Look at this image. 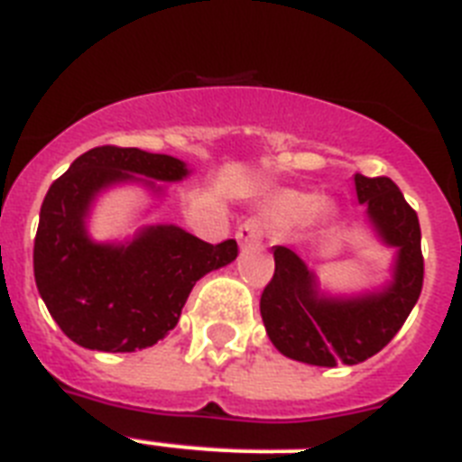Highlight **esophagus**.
<instances>
[{
  "instance_id": "34e87169",
  "label": "esophagus",
  "mask_w": 462,
  "mask_h": 462,
  "mask_svg": "<svg viewBox=\"0 0 462 462\" xmlns=\"http://www.w3.org/2000/svg\"><path fill=\"white\" fill-rule=\"evenodd\" d=\"M236 236H238L240 245H253V243H259V240L264 238V226H262L257 217H250V219L240 224Z\"/></svg>"
}]
</instances>
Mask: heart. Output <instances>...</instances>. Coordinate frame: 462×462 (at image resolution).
<instances>
[{"instance_id":"obj_1","label":"heart","mask_w":462,"mask_h":462,"mask_svg":"<svg viewBox=\"0 0 462 462\" xmlns=\"http://www.w3.org/2000/svg\"><path fill=\"white\" fill-rule=\"evenodd\" d=\"M266 212L278 226H295L302 219H326L328 205L319 203L311 193L302 190H281L266 203Z\"/></svg>"}]
</instances>
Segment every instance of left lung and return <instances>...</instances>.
<instances>
[{
	"instance_id": "left-lung-1",
	"label": "left lung",
	"mask_w": 462,
	"mask_h": 462,
	"mask_svg": "<svg viewBox=\"0 0 462 462\" xmlns=\"http://www.w3.org/2000/svg\"><path fill=\"white\" fill-rule=\"evenodd\" d=\"M356 196L368 208L373 226L399 250L394 283L359 300H328L319 295L314 276L292 250L273 247L272 281L259 311L266 335L278 352L311 365L361 364L399 333L422 291L420 222L390 177L356 174Z\"/></svg>"
}]
</instances>
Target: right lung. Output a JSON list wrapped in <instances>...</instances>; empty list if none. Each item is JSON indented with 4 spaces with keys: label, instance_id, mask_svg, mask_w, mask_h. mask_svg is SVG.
Masks as SVG:
<instances>
[{
    "label": "right lung",
    "instance_id": "add662e5",
    "mask_svg": "<svg viewBox=\"0 0 462 462\" xmlns=\"http://www.w3.org/2000/svg\"><path fill=\"white\" fill-rule=\"evenodd\" d=\"M134 174L179 181L181 160L98 146L49 186L34 236V283L59 328L87 349L134 352L177 326L198 278L238 257L234 238L205 243L179 226H148L129 245H97L85 217L98 190Z\"/></svg>",
    "mask_w": 462,
    "mask_h": 462
}]
</instances>
